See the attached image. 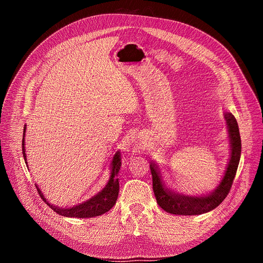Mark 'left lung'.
Returning <instances> with one entry per match:
<instances>
[{
    "instance_id": "left-lung-1",
    "label": "left lung",
    "mask_w": 263,
    "mask_h": 263,
    "mask_svg": "<svg viewBox=\"0 0 263 263\" xmlns=\"http://www.w3.org/2000/svg\"><path fill=\"white\" fill-rule=\"evenodd\" d=\"M226 126L230 139L231 154L226 165V169L222 180L217 187L209 193L200 196H188L172 189L164 180L159 165L155 160H151L149 168L153 178V191L158 205L164 211L175 215H200L217 208L224 199L234 181L238 168L241 154V140L238 123L235 117L228 111H224Z\"/></svg>"
}]
</instances>
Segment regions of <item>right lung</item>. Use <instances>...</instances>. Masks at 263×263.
I'll list each match as a JSON object with an SVG mask.
<instances>
[{
  "instance_id": "1",
  "label": "right lung",
  "mask_w": 263,
  "mask_h": 263,
  "mask_svg": "<svg viewBox=\"0 0 263 263\" xmlns=\"http://www.w3.org/2000/svg\"><path fill=\"white\" fill-rule=\"evenodd\" d=\"M25 135H26V124L24 126V137H23V155L25 163L27 165V157H26V148H25ZM121 168V153L118 151L114 155L111 164H110V176L107 184L103 190H100L94 197L84 201L79 204L69 206V208H62L52 204L49 202L48 199L45 197V194L41 192L38 184L36 183L37 190L39 192V196L44 200L47 204L51 208L55 213L59 215H62L64 217H79V218H88V217H95L101 214L106 213L110 209H111L118 199V194H119V179H118V174Z\"/></svg>"
}]
</instances>
